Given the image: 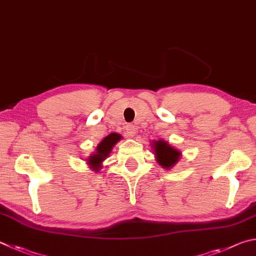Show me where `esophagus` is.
Returning <instances> with one entry per match:
<instances>
[{"label": "esophagus", "instance_id": "1", "mask_svg": "<svg viewBox=\"0 0 256 256\" xmlns=\"http://www.w3.org/2000/svg\"><path fill=\"white\" fill-rule=\"evenodd\" d=\"M126 132H127V136L134 137L137 134V128L134 124H128L127 127H126Z\"/></svg>", "mask_w": 256, "mask_h": 256}]
</instances>
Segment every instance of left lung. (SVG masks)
<instances>
[{
  "instance_id": "left-lung-1",
  "label": "left lung",
  "mask_w": 256,
  "mask_h": 256,
  "mask_svg": "<svg viewBox=\"0 0 256 256\" xmlns=\"http://www.w3.org/2000/svg\"><path fill=\"white\" fill-rule=\"evenodd\" d=\"M156 160L164 168H171L176 165L181 158V153L178 150L173 148L166 142L162 140H154L152 142Z\"/></svg>"
}]
</instances>
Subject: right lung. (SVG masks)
<instances>
[{
  "instance_id": "right-lung-1",
  "label": "right lung",
  "mask_w": 256,
  "mask_h": 256,
  "mask_svg": "<svg viewBox=\"0 0 256 256\" xmlns=\"http://www.w3.org/2000/svg\"><path fill=\"white\" fill-rule=\"evenodd\" d=\"M120 140L121 136L116 132H112L110 135L103 138L100 144L96 146V152L88 158V164L93 171H100L102 162L109 156L110 152L112 150V147Z\"/></svg>"
}]
</instances>
